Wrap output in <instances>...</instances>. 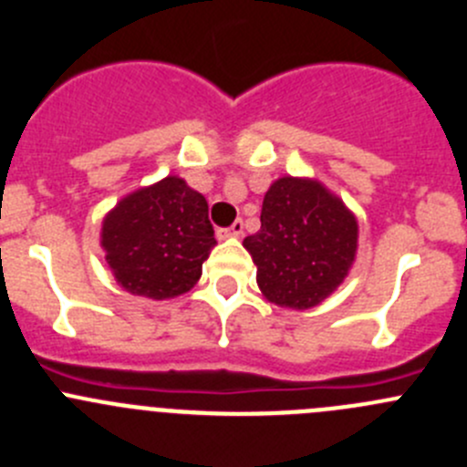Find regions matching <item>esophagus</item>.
Listing matches in <instances>:
<instances>
[{
    "label": "esophagus",
    "mask_w": 467,
    "mask_h": 467,
    "mask_svg": "<svg viewBox=\"0 0 467 467\" xmlns=\"http://www.w3.org/2000/svg\"><path fill=\"white\" fill-rule=\"evenodd\" d=\"M243 229H245V224H243V220H236L231 226H226V229H217V236H220V238L243 236Z\"/></svg>",
    "instance_id": "esophagus-1"
}]
</instances>
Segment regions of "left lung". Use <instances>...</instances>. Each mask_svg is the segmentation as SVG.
<instances>
[{"mask_svg": "<svg viewBox=\"0 0 467 467\" xmlns=\"http://www.w3.org/2000/svg\"><path fill=\"white\" fill-rule=\"evenodd\" d=\"M243 245L270 303L309 309L348 275L358 250V222L321 183L284 176L265 192L261 229Z\"/></svg>", "mask_w": 467, "mask_h": 467, "instance_id": "obj_1", "label": "left lung"}]
</instances>
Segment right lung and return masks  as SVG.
Segmentation results:
<instances>
[{
	"label": "right lung",
	"instance_id": "right-lung-1",
	"mask_svg": "<svg viewBox=\"0 0 467 467\" xmlns=\"http://www.w3.org/2000/svg\"><path fill=\"white\" fill-rule=\"evenodd\" d=\"M105 259L132 296L164 300L190 291L215 245L203 194L167 176L117 203L103 222Z\"/></svg>",
	"mask_w": 467,
	"mask_h": 467
}]
</instances>
